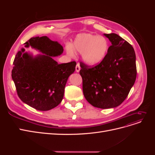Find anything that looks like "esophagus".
Returning a JSON list of instances; mask_svg holds the SVG:
<instances>
[{
	"label": "esophagus",
	"mask_w": 155,
	"mask_h": 155,
	"mask_svg": "<svg viewBox=\"0 0 155 155\" xmlns=\"http://www.w3.org/2000/svg\"><path fill=\"white\" fill-rule=\"evenodd\" d=\"M80 69H81L80 65H79V63H77L76 66V72H79V70H80Z\"/></svg>",
	"instance_id": "obj_1"
}]
</instances>
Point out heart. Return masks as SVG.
<instances>
[{
    "instance_id": "b5f03b06",
    "label": "heart",
    "mask_w": 155,
    "mask_h": 155,
    "mask_svg": "<svg viewBox=\"0 0 155 155\" xmlns=\"http://www.w3.org/2000/svg\"><path fill=\"white\" fill-rule=\"evenodd\" d=\"M109 41L102 35L81 34L75 38L72 46H67V54L74 57L75 51L82 54V57L88 64L95 65L105 59L109 50Z\"/></svg>"
}]
</instances>
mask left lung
Masks as SVG:
<instances>
[{
    "mask_svg": "<svg viewBox=\"0 0 155 155\" xmlns=\"http://www.w3.org/2000/svg\"><path fill=\"white\" fill-rule=\"evenodd\" d=\"M104 35L112 44L106 57L96 66L80 62L79 74L87 101L95 107L109 109L127 97L137 78V65L132 45L116 34Z\"/></svg>",
    "mask_w": 155,
    "mask_h": 155,
    "instance_id": "obj_1",
    "label": "left lung"
}]
</instances>
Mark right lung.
Wrapping results in <instances>:
<instances>
[{
    "label": "right lung",
    "instance_id": "add662e5",
    "mask_svg": "<svg viewBox=\"0 0 155 155\" xmlns=\"http://www.w3.org/2000/svg\"><path fill=\"white\" fill-rule=\"evenodd\" d=\"M44 54L33 58L22 48L13 61L12 77L18 96L34 109L46 111L61 102L68 77L76 69V61L58 64L52 57L61 54L63 46L48 37H31L24 44Z\"/></svg>",
    "mask_w": 155,
    "mask_h": 155
}]
</instances>
